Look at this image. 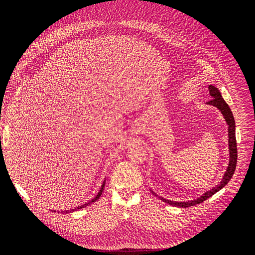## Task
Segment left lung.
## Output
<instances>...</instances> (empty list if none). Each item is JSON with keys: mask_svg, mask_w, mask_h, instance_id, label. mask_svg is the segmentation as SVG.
Masks as SVG:
<instances>
[{"mask_svg": "<svg viewBox=\"0 0 255 255\" xmlns=\"http://www.w3.org/2000/svg\"><path fill=\"white\" fill-rule=\"evenodd\" d=\"M208 90H210V95L213 97L212 100L207 102V104H211L217 107V109L222 113L223 117H225L228 126H229V146H230V164L229 167L226 171L225 176H223L222 181L220 182L219 185L214 187L212 190L205 192L203 196L200 197L197 200H194V201H188V202H173V201H169V200H166L164 198H160L163 201L167 202L168 204L173 205V206H179V207H188V206H192V205H197L204 202L206 199H208L210 197H212L213 195H215L216 192L219 191L222 187H225L226 185L229 183V181L231 180V177L233 176L235 169H236V164H237V143H236V136H235V120L233 117V114L231 112V109L229 107V105L226 103L225 100L221 97L220 91L210 85L208 86Z\"/></svg>", "mask_w": 255, "mask_h": 255, "instance_id": "8db88e82", "label": "left lung"}]
</instances>
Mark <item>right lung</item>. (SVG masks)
I'll return each instance as SVG.
<instances>
[{
	"instance_id": "1",
	"label": "right lung",
	"mask_w": 255,
	"mask_h": 255,
	"mask_svg": "<svg viewBox=\"0 0 255 255\" xmlns=\"http://www.w3.org/2000/svg\"><path fill=\"white\" fill-rule=\"evenodd\" d=\"M104 185H105V182L103 183V185H102V187H101V189H100V192H99V194L97 195V197H96L95 199H92L90 202H88V203H86V204H84V205L80 206V207L78 208V210H80V208H83V207H85V206H87V205H89V204H90V203H92V202H95V201H97V200H98V199H99L100 197H101V195H102V192H103V189H104ZM72 211H74V210H72ZM70 212H71V211H70ZM64 213H68V211H66V212H64Z\"/></svg>"
}]
</instances>
